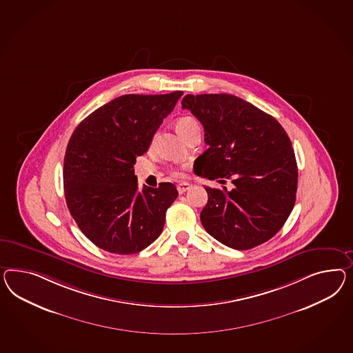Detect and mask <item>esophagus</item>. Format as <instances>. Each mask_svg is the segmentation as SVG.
Here are the masks:
<instances>
[{"label":"esophagus","mask_w":353,"mask_h":353,"mask_svg":"<svg viewBox=\"0 0 353 353\" xmlns=\"http://www.w3.org/2000/svg\"><path fill=\"white\" fill-rule=\"evenodd\" d=\"M191 185L189 182H181V183H179L177 185V191L180 192V194H183V192H186V191L190 189Z\"/></svg>","instance_id":"obj_1"}]
</instances>
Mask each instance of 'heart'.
Listing matches in <instances>:
<instances>
[{
  "mask_svg": "<svg viewBox=\"0 0 353 353\" xmlns=\"http://www.w3.org/2000/svg\"><path fill=\"white\" fill-rule=\"evenodd\" d=\"M174 127H176V131L183 139L192 130L199 128V123L194 118H191V117H181V118H179L176 121ZM171 174L173 177H181V172L180 171H172Z\"/></svg>",
  "mask_w": 353,
  "mask_h": 353,
  "instance_id": "obj_1",
  "label": "heart"
}]
</instances>
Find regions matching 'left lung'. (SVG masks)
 <instances>
[{
    "label": "left lung",
    "instance_id": "1",
    "mask_svg": "<svg viewBox=\"0 0 353 353\" xmlns=\"http://www.w3.org/2000/svg\"><path fill=\"white\" fill-rule=\"evenodd\" d=\"M182 108L201 121L208 145L194 163L195 174L234 183L230 191L205 188L203 228L238 250L275 236L293 210L298 183L296 155L285 130L238 96L186 95Z\"/></svg>",
    "mask_w": 353,
    "mask_h": 353
}]
</instances>
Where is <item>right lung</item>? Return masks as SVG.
Segmentation results:
<instances>
[{
	"label": "right lung",
	"instance_id": "add662e5",
	"mask_svg": "<svg viewBox=\"0 0 353 353\" xmlns=\"http://www.w3.org/2000/svg\"><path fill=\"white\" fill-rule=\"evenodd\" d=\"M182 94L119 96L96 109L72 134L63 172L65 201L96 247L134 254L162 234L165 212L179 191L171 182L139 191L134 164Z\"/></svg>",
	"mask_w": 353,
	"mask_h": 353
}]
</instances>
